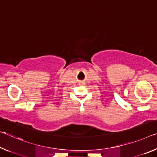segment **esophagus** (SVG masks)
Returning a JSON list of instances; mask_svg holds the SVG:
<instances>
[{
    "mask_svg": "<svg viewBox=\"0 0 157 157\" xmlns=\"http://www.w3.org/2000/svg\"><path fill=\"white\" fill-rule=\"evenodd\" d=\"M83 82H82V83H81V84H83Z\"/></svg>",
    "mask_w": 157,
    "mask_h": 157,
    "instance_id": "esophagus-1",
    "label": "esophagus"
}]
</instances>
